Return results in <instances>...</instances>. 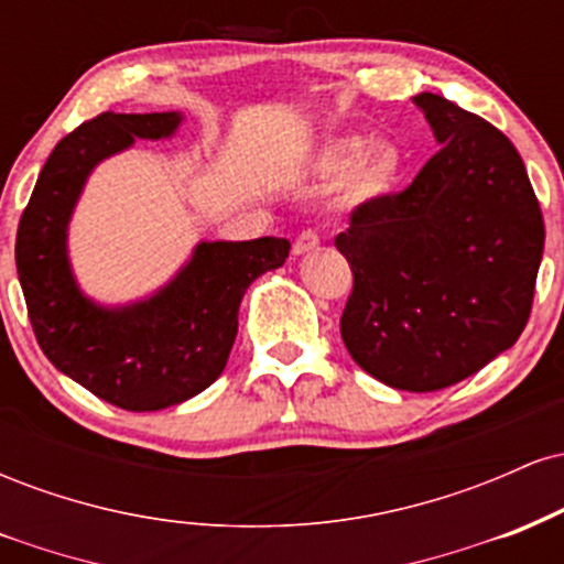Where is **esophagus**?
Segmentation results:
<instances>
[{
    "mask_svg": "<svg viewBox=\"0 0 564 564\" xmlns=\"http://www.w3.org/2000/svg\"><path fill=\"white\" fill-rule=\"evenodd\" d=\"M318 243H321L318 230H310V228L302 230L294 241V254H307V251L318 249Z\"/></svg>",
    "mask_w": 564,
    "mask_h": 564,
    "instance_id": "34e87169",
    "label": "esophagus"
}]
</instances>
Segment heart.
Returning <instances> with one entry per match:
<instances>
[{
    "instance_id": "b5f03b06",
    "label": "heart",
    "mask_w": 564,
    "mask_h": 564,
    "mask_svg": "<svg viewBox=\"0 0 564 564\" xmlns=\"http://www.w3.org/2000/svg\"><path fill=\"white\" fill-rule=\"evenodd\" d=\"M364 138H334L315 153V172L326 180L347 174L345 198L352 206L373 204L392 191L400 174V153L392 145H377L367 151Z\"/></svg>"
}]
</instances>
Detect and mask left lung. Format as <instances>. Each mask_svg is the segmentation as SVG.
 <instances>
[{
  "label": "left lung",
  "instance_id": "8db88e82",
  "mask_svg": "<svg viewBox=\"0 0 564 564\" xmlns=\"http://www.w3.org/2000/svg\"><path fill=\"white\" fill-rule=\"evenodd\" d=\"M440 151L405 191L349 215L341 339L394 390L435 392L520 339L543 254V217L503 132L445 97H413Z\"/></svg>",
  "mask_w": 564,
  "mask_h": 564
}]
</instances>
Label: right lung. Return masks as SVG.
<instances>
[{
  "mask_svg": "<svg viewBox=\"0 0 564 564\" xmlns=\"http://www.w3.org/2000/svg\"><path fill=\"white\" fill-rule=\"evenodd\" d=\"M180 113H100L66 134L39 172L15 238V264L42 352L84 390L124 411L183 403L223 373L246 289L286 262V238L200 241L148 300L102 307L70 273L68 223L89 172L134 138L164 140Z\"/></svg>",
  "mask_w": 564,
  "mask_h": 564,
  "instance_id": "add662e5",
  "label": "right lung"
}]
</instances>
